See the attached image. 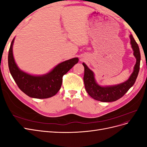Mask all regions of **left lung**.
<instances>
[{"label":"left lung","mask_w":147,"mask_h":147,"mask_svg":"<svg viewBox=\"0 0 147 147\" xmlns=\"http://www.w3.org/2000/svg\"><path fill=\"white\" fill-rule=\"evenodd\" d=\"M130 44L133 50V55L136 62L133 69V72L129 78L123 83L110 86H102L97 83L94 73L83 63L84 67L83 81L85 90L88 94L95 100L104 102L116 101L122 97L127 91L134 85L140 69V53L139 46L135 41L132 35L130 34Z\"/></svg>","instance_id":"obj_1"}]
</instances>
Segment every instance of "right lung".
I'll return each instance as SVG.
<instances>
[{
  "mask_svg": "<svg viewBox=\"0 0 147 147\" xmlns=\"http://www.w3.org/2000/svg\"><path fill=\"white\" fill-rule=\"evenodd\" d=\"M14 41L15 37L8 52V63L10 72L18 86L32 98L47 99L55 96L61 87L63 75L78 63V57L62 62L47 74L32 75L21 70L17 65L13 53Z\"/></svg>",
  "mask_w": 147,
  "mask_h": 147,
  "instance_id": "obj_1",
  "label": "right lung"
}]
</instances>
